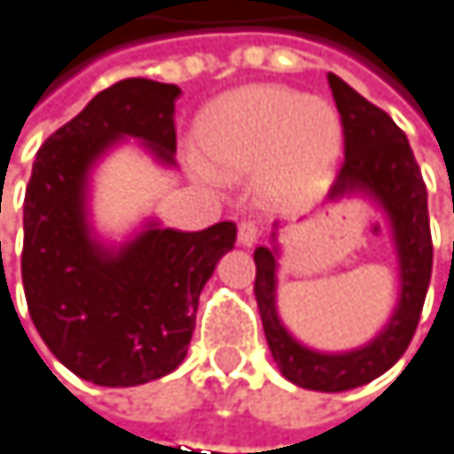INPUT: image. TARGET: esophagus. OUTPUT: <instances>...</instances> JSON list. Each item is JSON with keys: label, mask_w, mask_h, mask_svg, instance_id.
<instances>
[{"label": "esophagus", "mask_w": 454, "mask_h": 454, "mask_svg": "<svg viewBox=\"0 0 454 454\" xmlns=\"http://www.w3.org/2000/svg\"><path fill=\"white\" fill-rule=\"evenodd\" d=\"M258 237H261V231H258V225L253 220H245L239 225V231H237V239H239L242 247H253L258 242Z\"/></svg>", "instance_id": "34e87169"}]
</instances>
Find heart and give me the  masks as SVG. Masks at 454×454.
I'll use <instances>...</instances> for the list:
<instances>
[{
    "label": "heart",
    "instance_id": "obj_1",
    "mask_svg": "<svg viewBox=\"0 0 454 454\" xmlns=\"http://www.w3.org/2000/svg\"><path fill=\"white\" fill-rule=\"evenodd\" d=\"M201 158L193 169L209 180L253 175L266 207H296L331 183L341 153V118L331 102L287 85H242L215 99L196 123Z\"/></svg>",
    "mask_w": 454,
    "mask_h": 454
}]
</instances>
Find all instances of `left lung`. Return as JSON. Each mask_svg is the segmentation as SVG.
<instances>
[{"label":"left lung","instance_id":"8db88e82","mask_svg":"<svg viewBox=\"0 0 454 454\" xmlns=\"http://www.w3.org/2000/svg\"><path fill=\"white\" fill-rule=\"evenodd\" d=\"M328 85L344 129V164L331 185L328 201L366 199L390 231L398 263V299L387 323L361 347L323 352L299 341L279 317V225L271 245L255 250V301L263 333L279 374L307 390L341 393L361 387L398 364L406 352L431 282L434 245L428 223V191L406 134L387 113L328 72Z\"/></svg>","mask_w":454,"mask_h":454}]
</instances>
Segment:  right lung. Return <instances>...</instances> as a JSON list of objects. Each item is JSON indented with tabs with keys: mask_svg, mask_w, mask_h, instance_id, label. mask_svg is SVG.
Returning a JSON list of instances; mask_svg holds the SVG:
<instances>
[{
	"mask_svg": "<svg viewBox=\"0 0 454 454\" xmlns=\"http://www.w3.org/2000/svg\"><path fill=\"white\" fill-rule=\"evenodd\" d=\"M177 85L129 77L96 93L37 153L23 201L20 274L28 315L80 380L134 387L172 374L188 355L199 296L237 225L164 229L145 217L121 242L93 225L90 183L126 139L175 169Z\"/></svg>",
	"mask_w": 454,
	"mask_h": 454,
	"instance_id": "1",
	"label": "right lung"
}]
</instances>
